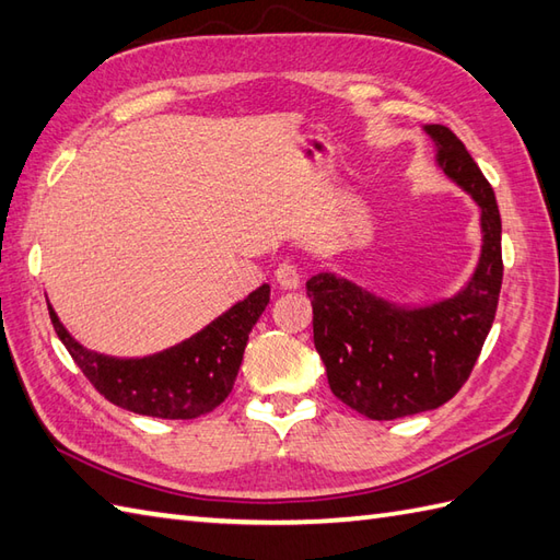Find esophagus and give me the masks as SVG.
<instances>
[{
    "instance_id": "esophagus-1",
    "label": "esophagus",
    "mask_w": 560,
    "mask_h": 560,
    "mask_svg": "<svg viewBox=\"0 0 560 560\" xmlns=\"http://www.w3.org/2000/svg\"><path fill=\"white\" fill-rule=\"evenodd\" d=\"M273 277H277V283L281 289H299L301 287V273L295 269L293 261H281L273 271Z\"/></svg>"
}]
</instances>
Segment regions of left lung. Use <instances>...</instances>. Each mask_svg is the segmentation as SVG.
<instances>
[{
    "label": "left lung",
    "instance_id": "8db88e82",
    "mask_svg": "<svg viewBox=\"0 0 560 560\" xmlns=\"http://www.w3.org/2000/svg\"><path fill=\"white\" fill-rule=\"evenodd\" d=\"M435 165L479 207L481 249L469 281L421 305L392 303L361 283L319 271L307 281L313 339L329 387L347 407L373 421H392L443 407L467 383L503 283L501 213L462 141L443 125H425Z\"/></svg>",
    "mask_w": 560,
    "mask_h": 560
}]
</instances>
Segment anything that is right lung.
<instances>
[{
	"instance_id": "obj_1",
	"label": "right lung",
	"mask_w": 560,
	"mask_h": 560,
	"mask_svg": "<svg viewBox=\"0 0 560 560\" xmlns=\"http://www.w3.org/2000/svg\"><path fill=\"white\" fill-rule=\"evenodd\" d=\"M267 303L269 283H261L197 335L139 359H117L81 347L50 303L47 311L59 341L105 399L141 416L185 421L213 411L231 395L247 337Z\"/></svg>"
}]
</instances>
